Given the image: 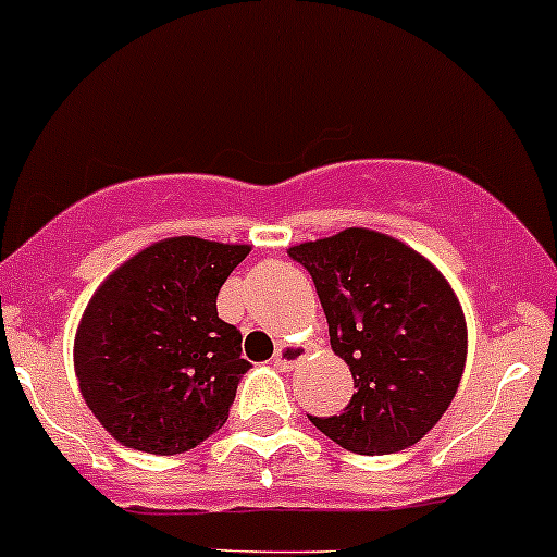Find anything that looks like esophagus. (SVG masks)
<instances>
[{
  "instance_id": "34e87169",
  "label": "esophagus",
  "mask_w": 557,
  "mask_h": 557,
  "mask_svg": "<svg viewBox=\"0 0 557 557\" xmlns=\"http://www.w3.org/2000/svg\"><path fill=\"white\" fill-rule=\"evenodd\" d=\"M309 354V346L304 344H283L274 351V368H280L283 372H288L296 368L298 362H301L304 357Z\"/></svg>"
}]
</instances>
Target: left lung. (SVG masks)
<instances>
[{
  "instance_id": "obj_1",
  "label": "left lung",
  "mask_w": 557,
  "mask_h": 557,
  "mask_svg": "<svg viewBox=\"0 0 557 557\" xmlns=\"http://www.w3.org/2000/svg\"><path fill=\"white\" fill-rule=\"evenodd\" d=\"M288 256L314 280L330 346L357 388L344 412L309 414L311 423L357 455L418 444L466 370V314L447 277L407 243L364 227L298 243Z\"/></svg>"
}]
</instances>
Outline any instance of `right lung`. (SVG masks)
I'll return each mask as SVG.
<instances>
[{"label": "right lung", "mask_w": 557, "mask_h": 557, "mask_svg": "<svg viewBox=\"0 0 557 557\" xmlns=\"http://www.w3.org/2000/svg\"><path fill=\"white\" fill-rule=\"evenodd\" d=\"M250 246L166 237L134 253L89 298L73 341L84 401L129 449L180 455L227 423L240 330L219 320L216 296Z\"/></svg>", "instance_id": "obj_1"}]
</instances>
